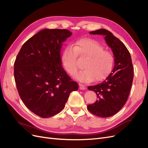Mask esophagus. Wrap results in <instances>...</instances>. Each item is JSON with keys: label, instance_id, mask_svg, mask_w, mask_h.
<instances>
[{"label": "esophagus", "instance_id": "obj_1", "mask_svg": "<svg viewBox=\"0 0 148 148\" xmlns=\"http://www.w3.org/2000/svg\"><path fill=\"white\" fill-rule=\"evenodd\" d=\"M79 89H81V90H83V89H85V86L83 84L79 83Z\"/></svg>", "mask_w": 148, "mask_h": 148}]
</instances>
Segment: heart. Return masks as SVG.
<instances>
[{"mask_svg":"<svg viewBox=\"0 0 148 148\" xmlns=\"http://www.w3.org/2000/svg\"><path fill=\"white\" fill-rule=\"evenodd\" d=\"M101 44L90 38L78 40L73 46H68L61 53V62L64 70L72 75L78 68V57L86 59L84 69L73 75V78L83 83L99 82L106 79L112 70L114 58L110 52L104 50Z\"/></svg>","mask_w":148,"mask_h":148,"instance_id":"heart-1","label":"heart"}]
</instances>
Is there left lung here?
<instances>
[{"mask_svg": "<svg viewBox=\"0 0 148 148\" xmlns=\"http://www.w3.org/2000/svg\"><path fill=\"white\" fill-rule=\"evenodd\" d=\"M91 34L104 36L114 56L115 65L112 73L102 83L88 86L94 91L97 100L88 105V110L101 117H109L117 114L126 103L132 86L133 66L130 53L125 44L109 31L99 29Z\"/></svg>", "mask_w": 148, "mask_h": 148, "instance_id": "1", "label": "left lung"}]
</instances>
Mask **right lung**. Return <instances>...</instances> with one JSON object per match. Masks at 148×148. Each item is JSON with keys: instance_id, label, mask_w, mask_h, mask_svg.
I'll list each match as a JSON object with an SVG mask.
<instances>
[{"instance_id": "1", "label": "right lung", "mask_w": 148, "mask_h": 148, "mask_svg": "<svg viewBox=\"0 0 148 148\" xmlns=\"http://www.w3.org/2000/svg\"><path fill=\"white\" fill-rule=\"evenodd\" d=\"M72 34L66 29H44L22 46L14 63V77L22 101L39 117L48 118L63 110L77 82L62 68L60 51Z\"/></svg>"}]
</instances>
